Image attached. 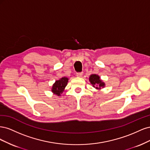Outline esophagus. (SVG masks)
Instances as JSON below:
<instances>
[{
    "mask_svg": "<svg viewBox=\"0 0 150 150\" xmlns=\"http://www.w3.org/2000/svg\"><path fill=\"white\" fill-rule=\"evenodd\" d=\"M83 74V72H77V73H76V76L80 78V77H82Z\"/></svg>",
    "mask_w": 150,
    "mask_h": 150,
    "instance_id": "obj_1",
    "label": "esophagus"
}]
</instances>
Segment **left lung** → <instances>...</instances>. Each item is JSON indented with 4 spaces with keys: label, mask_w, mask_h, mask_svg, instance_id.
I'll use <instances>...</instances> for the list:
<instances>
[{
    "label": "left lung",
    "mask_w": 150,
    "mask_h": 150,
    "mask_svg": "<svg viewBox=\"0 0 150 150\" xmlns=\"http://www.w3.org/2000/svg\"><path fill=\"white\" fill-rule=\"evenodd\" d=\"M90 83L93 85V87L96 89H101L104 86V83L100 79L99 76L96 74H92L89 77Z\"/></svg>",
    "instance_id": "8db88e82"
}]
</instances>
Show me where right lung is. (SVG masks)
Here are the masks:
<instances>
[{"label":"right lung","instance_id":"add662e5","mask_svg":"<svg viewBox=\"0 0 150 150\" xmlns=\"http://www.w3.org/2000/svg\"><path fill=\"white\" fill-rule=\"evenodd\" d=\"M68 82V78L64 77L62 78L61 79L56 81L55 83L52 86V91L58 96H60L61 93L64 91V89L66 86H67Z\"/></svg>","mask_w":150,"mask_h":150}]
</instances>
